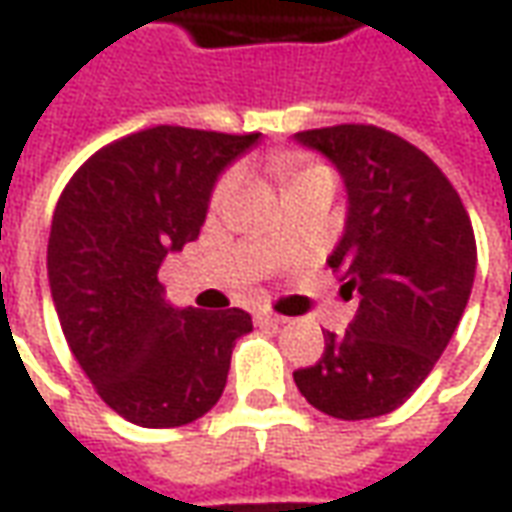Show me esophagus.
Instances as JSON below:
<instances>
[{
  "label": "esophagus",
  "mask_w": 512,
  "mask_h": 512,
  "mask_svg": "<svg viewBox=\"0 0 512 512\" xmlns=\"http://www.w3.org/2000/svg\"><path fill=\"white\" fill-rule=\"evenodd\" d=\"M255 321L260 324V327H282L288 318L277 316V313H268V310H260V313L255 316Z\"/></svg>",
  "instance_id": "obj_1"
}]
</instances>
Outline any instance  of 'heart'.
<instances>
[{"label":"heart","instance_id":"1","mask_svg":"<svg viewBox=\"0 0 512 512\" xmlns=\"http://www.w3.org/2000/svg\"><path fill=\"white\" fill-rule=\"evenodd\" d=\"M274 174H277V180L282 182V188L285 191H291L296 185H302L307 180H316V177H332L330 171L324 169V166H318V163H307L302 157L296 155H282L274 160ZM232 177L227 174L224 180L219 182V188H216V202L224 199V194L230 191Z\"/></svg>","mask_w":512,"mask_h":512}]
</instances>
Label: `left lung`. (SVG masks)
Instances as JSON below:
<instances>
[{
	"label": "left lung",
	"mask_w": 512,
	"mask_h": 512,
	"mask_svg": "<svg viewBox=\"0 0 512 512\" xmlns=\"http://www.w3.org/2000/svg\"><path fill=\"white\" fill-rule=\"evenodd\" d=\"M338 169L346 227L327 266L357 291L343 335H324L316 366L293 371L310 405L343 421L405 405L452 341L471 296L477 244L466 207L430 157L374 124L293 135Z\"/></svg>",
	"instance_id": "obj_1"
}]
</instances>
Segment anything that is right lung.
Returning <instances> with one entry per match:
<instances>
[{
    "instance_id": "add662e5",
    "label": "right lung",
    "mask_w": 512,
    "mask_h": 512,
    "mask_svg": "<svg viewBox=\"0 0 512 512\" xmlns=\"http://www.w3.org/2000/svg\"><path fill=\"white\" fill-rule=\"evenodd\" d=\"M260 132L160 124L107 144L57 199L46 271L71 355L96 393L138 427L202 418L227 385L252 316L171 307L157 280L169 252L199 238L219 174Z\"/></svg>"
}]
</instances>
